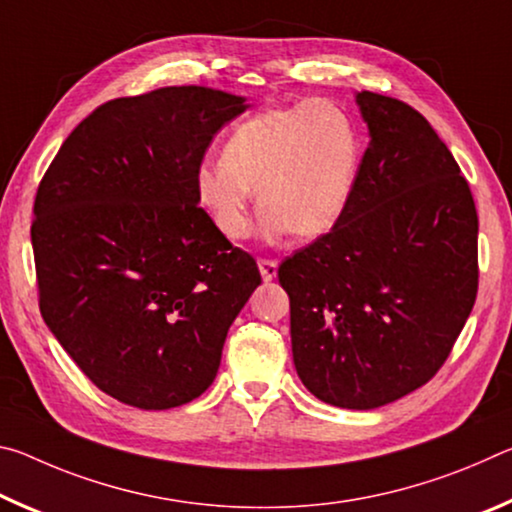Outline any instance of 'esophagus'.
<instances>
[{
    "mask_svg": "<svg viewBox=\"0 0 512 512\" xmlns=\"http://www.w3.org/2000/svg\"><path fill=\"white\" fill-rule=\"evenodd\" d=\"M257 266H259V273H262V277H264V282H271L277 277V262H275V259H259Z\"/></svg>",
    "mask_w": 512,
    "mask_h": 512,
    "instance_id": "obj_1",
    "label": "esophagus"
}]
</instances>
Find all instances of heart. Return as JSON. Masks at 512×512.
I'll return each instance as SVG.
<instances>
[{"mask_svg": "<svg viewBox=\"0 0 512 512\" xmlns=\"http://www.w3.org/2000/svg\"><path fill=\"white\" fill-rule=\"evenodd\" d=\"M361 158L359 128L339 103L314 99L268 108L230 133L221 160L196 169V198L230 241L253 230V189L268 235L291 230L300 239H318L348 210Z\"/></svg>", "mask_w": 512, "mask_h": 512, "instance_id": "obj_1", "label": "heart"}]
</instances>
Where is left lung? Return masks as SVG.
I'll return each instance as SVG.
<instances>
[{
  "instance_id": "8db88e82",
  "label": "left lung",
  "mask_w": 512,
  "mask_h": 512,
  "mask_svg": "<svg viewBox=\"0 0 512 512\" xmlns=\"http://www.w3.org/2000/svg\"><path fill=\"white\" fill-rule=\"evenodd\" d=\"M370 144L343 219L277 268L298 377L368 411L447 361L479 289V219L445 142L400 99L359 92Z\"/></svg>"
}]
</instances>
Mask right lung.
Masks as SVG:
<instances>
[{"instance_id": "1", "label": "right lung", "mask_w": 512, "mask_h": 512, "mask_svg": "<svg viewBox=\"0 0 512 512\" xmlns=\"http://www.w3.org/2000/svg\"><path fill=\"white\" fill-rule=\"evenodd\" d=\"M244 97L180 85L99 106L33 203L40 314L85 377L144 411L203 395L232 320L262 284L214 228L196 169Z\"/></svg>"}]
</instances>
